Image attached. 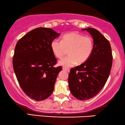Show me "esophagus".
Returning a JSON list of instances; mask_svg holds the SVG:
<instances>
[{"instance_id":"1","label":"esophagus","mask_w":125,"mask_h":125,"mask_svg":"<svg viewBox=\"0 0 125 125\" xmlns=\"http://www.w3.org/2000/svg\"><path fill=\"white\" fill-rule=\"evenodd\" d=\"M62 69H63V70H66V71H67V72H70V69L67 68V67H63Z\"/></svg>"}]
</instances>
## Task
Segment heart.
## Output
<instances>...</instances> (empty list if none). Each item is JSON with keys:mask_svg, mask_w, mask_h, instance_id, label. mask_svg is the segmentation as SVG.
Wrapping results in <instances>:
<instances>
[{"mask_svg": "<svg viewBox=\"0 0 125 125\" xmlns=\"http://www.w3.org/2000/svg\"><path fill=\"white\" fill-rule=\"evenodd\" d=\"M94 48L93 40L88 36H84L78 32L64 34L61 41L53 40L51 43V48L56 58L61 59L65 55L66 49L69 55L59 62L64 67H70L78 63H83L91 56Z\"/></svg>", "mask_w": 125, "mask_h": 125, "instance_id": "obj_1", "label": "heart"}]
</instances>
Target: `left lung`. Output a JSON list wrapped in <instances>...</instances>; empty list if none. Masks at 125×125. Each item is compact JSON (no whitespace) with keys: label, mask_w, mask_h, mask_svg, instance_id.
Masks as SVG:
<instances>
[{"label":"left lung","mask_w":125,"mask_h":125,"mask_svg":"<svg viewBox=\"0 0 125 125\" xmlns=\"http://www.w3.org/2000/svg\"><path fill=\"white\" fill-rule=\"evenodd\" d=\"M92 35L94 48L84 63L72 68L69 74V87L72 95L80 100L95 96L103 89L109 77L113 56L109 41L95 28L83 29Z\"/></svg>","instance_id":"obj_1"}]
</instances>
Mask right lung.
<instances>
[{
	"instance_id": "1",
	"label": "right lung",
	"mask_w": 125,
	"mask_h": 125,
	"mask_svg": "<svg viewBox=\"0 0 125 125\" xmlns=\"http://www.w3.org/2000/svg\"><path fill=\"white\" fill-rule=\"evenodd\" d=\"M60 34L39 27L20 39L14 49L13 69L22 91L33 100H45L52 94L62 67H55L57 60L51 43Z\"/></svg>"
}]
</instances>
